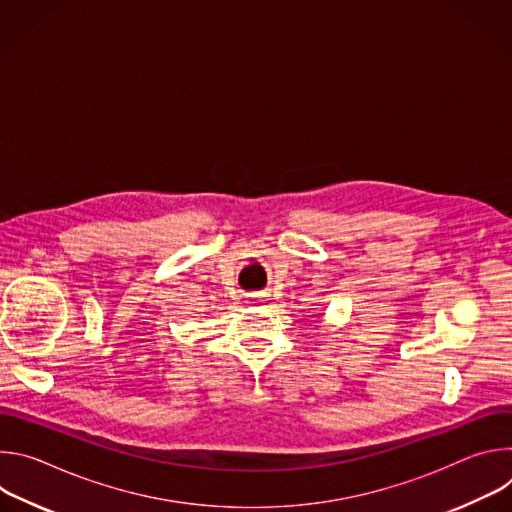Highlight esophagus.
<instances>
[{"instance_id": "esophagus-1", "label": "esophagus", "mask_w": 512, "mask_h": 512, "mask_svg": "<svg viewBox=\"0 0 512 512\" xmlns=\"http://www.w3.org/2000/svg\"><path fill=\"white\" fill-rule=\"evenodd\" d=\"M255 298H259V296H255Z\"/></svg>"}]
</instances>
